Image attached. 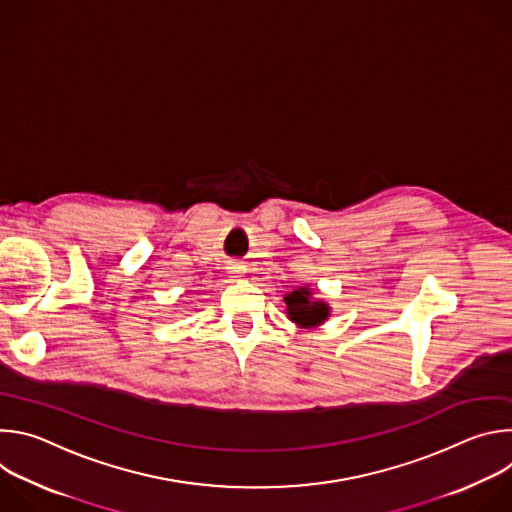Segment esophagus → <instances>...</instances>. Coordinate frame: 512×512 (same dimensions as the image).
Returning <instances> with one entry per match:
<instances>
[{
  "label": "esophagus",
  "mask_w": 512,
  "mask_h": 512,
  "mask_svg": "<svg viewBox=\"0 0 512 512\" xmlns=\"http://www.w3.org/2000/svg\"><path fill=\"white\" fill-rule=\"evenodd\" d=\"M231 269H233V273H243V271H245V269L239 267V265H237V267H231Z\"/></svg>",
  "instance_id": "1"
}]
</instances>
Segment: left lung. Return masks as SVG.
Wrapping results in <instances>:
<instances>
[{"mask_svg":"<svg viewBox=\"0 0 512 512\" xmlns=\"http://www.w3.org/2000/svg\"><path fill=\"white\" fill-rule=\"evenodd\" d=\"M285 304H287V316L300 326H318L330 316L328 314L330 308L326 304L312 302L308 287L291 291V294L285 296Z\"/></svg>","mask_w":512,"mask_h":512,"instance_id":"obj_1","label":"left lung"}]
</instances>
